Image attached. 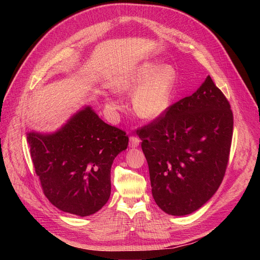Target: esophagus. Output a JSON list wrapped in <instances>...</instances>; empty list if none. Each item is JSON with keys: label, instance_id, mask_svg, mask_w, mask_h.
Instances as JSON below:
<instances>
[{"label": "esophagus", "instance_id": "1", "mask_svg": "<svg viewBox=\"0 0 260 260\" xmlns=\"http://www.w3.org/2000/svg\"><path fill=\"white\" fill-rule=\"evenodd\" d=\"M140 144V139L138 137H130V147H138Z\"/></svg>", "mask_w": 260, "mask_h": 260}]
</instances>
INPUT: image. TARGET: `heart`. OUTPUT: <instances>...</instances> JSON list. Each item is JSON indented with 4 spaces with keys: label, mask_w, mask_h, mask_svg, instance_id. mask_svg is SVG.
Returning <instances> with one entry per match:
<instances>
[{
    "label": "heart",
    "mask_w": 260,
    "mask_h": 260,
    "mask_svg": "<svg viewBox=\"0 0 260 260\" xmlns=\"http://www.w3.org/2000/svg\"><path fill=\"white\" fill-rule=\"evenodd\" d=\"M177 83L176 70L158 62H145L137 67L116 84L120 92L132 93L131 104L136 114L143 119L154 120L168 111ZM108 107L121 108L118 100L107 99Z\"/></svg>",
    "instance_id": "heart-1"
}]
</instances>
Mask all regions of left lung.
I'll list each match as a JSON object with an SVG mask.
<instances>
[{
	"label": "left lung",
	"mask_w": 260,
	"mask_h": 260,
	"mask_svg": "<svg viewBox=\"0 0 260 260\" xmlns=\"http://www.w3.org/2000/svg\"><path fill=\"white\" fill-rule=\"evenodd\" d=\"M232 133L230 104L210 76L192 95L138 130L161 210L185 216L212 198L224 177Z\"/></svg>",
	"instance_id": "1"
}]
</instances>
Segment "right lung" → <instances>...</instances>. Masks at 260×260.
Returning <instances> with one entry per match:
<instances>
[{"mask_svg":"<svg viewBox=\"0 0 260 260\" xmlns=\"http://www.w3.org/2000/svg\"><path fill=\"white\" fill-rule=\"evenodd\" d=\"M27 141L44 195L58 209L85 217L107 203L113 161L129 139L84 106L58 130L30 131Z\"/></svg>","mask_w":260,"mask_h":260,"instance_id":"add662e5","label":"right lung"}]
</instances>
